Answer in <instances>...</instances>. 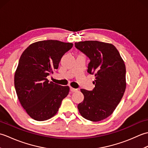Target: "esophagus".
Listing matches in <instances>:
<instances>
[{
    "mask_svg": "<svg viewBox=\"0 0 148 148\" xmlns=\"http://www.w3.org/2000/svg\"><path fill=\"white\" fill-rule=\"evenodd\" d=\"M70 90H71V91L72 92H77V89L74 88H72V87H71Z\"/></svg>",
    "mask_w": 148,
    "mask_h": 148,
    "instance_id": "obj_1",
    "label": "esophagus"
}]
</instances>
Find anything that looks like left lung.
Here are the masks:
<instances>
[{
    "instance_id": "obj_1",
    "label": "left lung",
    "mask_w": 148,
    "mask_h": 148,
    "mask_svg": "<svg viewBox=\"0 0 148 148\" xmlns=\"http://www.w3.org/2000/svg\"><path fill=\"white\" fill-rule=\"evenodd\" d=\"M75 46L90 58L88 72L95 76L92 91L81 89L84 100L77 109L86 119L103 120L114 112L126 89L124 61L112 44L85 40L76 42Z\"/></svg>"
}]
</instances>
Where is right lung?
<instances>
[{"label": "right lung", "instance_id": "obj_1", "mask_svg": "<svg viewBox=\"0 0 148 148\" xmlns=\"http://www.w3.org/2000/svg\"><path fill=\"white\" fill-rule=\"evenodd\" d=\"M73 46L56 40L32 43L20 56L14 74L18 98L27 114L36 121L54 116L62 100L69 92L68 86H60L47 79L58 68L61 58Z\"/></svg>", "mask_w": 148, "mask_h": 148}]
</instances>
